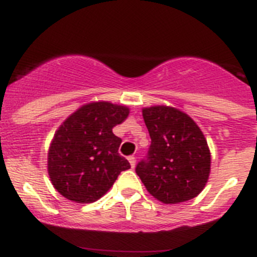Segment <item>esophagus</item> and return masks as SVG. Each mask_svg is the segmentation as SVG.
Wrapping results in <instances>:
<instances>
[{
  "label": "esophagus",
  "instance_id": "34e87169",
  "mask_svg": "<svg viewBox=\"0 0 257 257\" xmlns=\"http://www.w3.org/2000/svg\"><path fill=\"white\" fill-rule=\"evenodd\" d=\"M128 160H129V164H131L132 168H134V165H136V157H134V156H129Z\"/></svg>",
  "mask_w": 257,
  "mask_h": 257
}]
</instances>
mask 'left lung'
<instances>
[{
    "label": "left lung",
    "mask_w": 257,
    "mask_h": 257,
    "mask_svg": "<svg viewBox=\"0 0 257 257\" xmlns=\"http://www.w3.org/2000/svg\"><path fill=\"white\" fill-rule=\"evenodd\" d=\"M151 145L136 166L147 191L164 203L192 200L206 184L211 156L206 138L187 114L169 106L142 110Z\"/></svg>",
    "instance_id": "8db88e82"
}]
</instances>
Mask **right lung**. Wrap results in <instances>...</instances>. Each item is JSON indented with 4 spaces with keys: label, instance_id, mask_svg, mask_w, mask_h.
I'll return each instance as SVG.
<instances>
[{
    "label": "right lung",
    "instance_id": "add662e5",
    "mask_svg": "<svg viewBox=\"0 0 257 257\" xmlns=\"http://www.w3.org/2000/svg\"><path fill=\"white\" fill-rule=\"evenodd\" d=\"M128 115L125 106L101 101L82 106L62 123L47 161L48 175L59 193L74 202H94L131 168L117 152L121 138L112 133Z\"/></svg>",
    "mask_w": 257,
    "mask_h": 257
}]
</instances>
